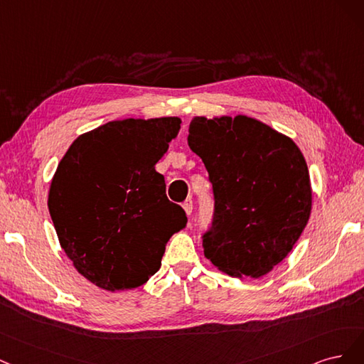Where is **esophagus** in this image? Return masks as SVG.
<instances>
[{
    "mask_svg": "<svg viewBox=\"0 0 364 364\" xmlns=\"http://www.w3.org/2000/svg\"><path fill=\"white\" fill-rule=\"evenodd\" d=\"M183 208H184L186 215L191 216L192 215V210H193V201H192V199H186V201L183 203Z\"/></svg>",
    "mask_w": 364,
    "mask_h": 364,
    "instance_id": "esophagus-1",
    "label": "esophagus"
}]
</instances>
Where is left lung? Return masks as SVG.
<instances>
[{"instance_id":"obj_1","label":"left lung","mask_w":364,"mask_h":364,"mask_svg":"<svg viewBox=\"0 0 364 364\" xmlns=\"http://www.w3.org/2000/svg\"><path fill=\"white\" fill-rule=\"evenodd\" d=\"M213 186L204 255L242 278L272 271L291 251L311 212L306 159L293 140L248 116H196L187 137Z\"/></svg>"}]
</instances>
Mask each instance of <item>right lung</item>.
Listing matches in <instances>:
<instances>
[{"instance_id": "add662e5", "label": "right lung", "mask_w": 364, "mask_h": 364, "mask_svg": "<svg viewBox=\"0 0 364 364\" xmlns=\"http://www.w3.org/2000/svg\"><path fill=\"white\" fill-rule=\"evenodd\" d=\"M180 124L112 121L78 136L58 163L48 193L58 242L77 271L104 290L145 284L172 234L187 224L156 171Z\"/></svg>"}]
</instances>
